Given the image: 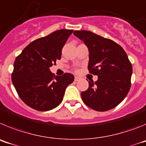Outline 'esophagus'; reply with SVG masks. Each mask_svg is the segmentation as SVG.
<instances>
[{
  "label": "esophagus",
  "instance_id": "34e87169",
  "mask_svg": "<svg viewBox=\"0 0 146 146\" xmlns=\"http://www.w3.org/2000/svg\"><path fill=\"white\" fill-rule=\"evenodd\" d=\"M80 79H81V78L80 77H77V76H75V77H74V81L77 82V81H79Z\"/></svg>",
  "mask_w": 146,
  "mask_h": 146
}]
</instances>
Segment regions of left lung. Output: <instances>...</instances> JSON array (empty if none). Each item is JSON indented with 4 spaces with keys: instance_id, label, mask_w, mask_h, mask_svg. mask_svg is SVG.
<instances>
[{
    "instance_id": "obj_1",
    "label": "left lung",
    "mask_w": 146,
    "mask_h": 146,
    "mask_svg": "<svg viewBox=\"0 0 146 146\" xmlns=\"http://www.w3.org/2000/svg\"><path fill=\"white\" fill-rule=\"evenodd\" d=\"M89 52L88 69L98 76L88 82V88L81 93L89 108L104 112L115 108L126 97L131 86L132 66L123 49L109 38L88 31H74Z\"/></svg>"
}]
</instances>
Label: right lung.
I'll return each mask as SVG.
<instances>
[{
    "label": "right lung",
    "mask_w": 146,
    "mask_h": 146,
    "mask_svg": "<svg viewBox=\"0 0 146 146\" xmlns=\"http://www.w3.org/2000/svg\"><path fill=\"white\" fill-rule=\"evenodd\" d=\"M73 30L61 29L35 40L14 63L12 83L28 106L38 111L54 109L61 103L66 88L73 82V74L55 76L50 68L61 58L62 48Z\"/></svg>",
    "instance_id": "1"
}]
</instances>
